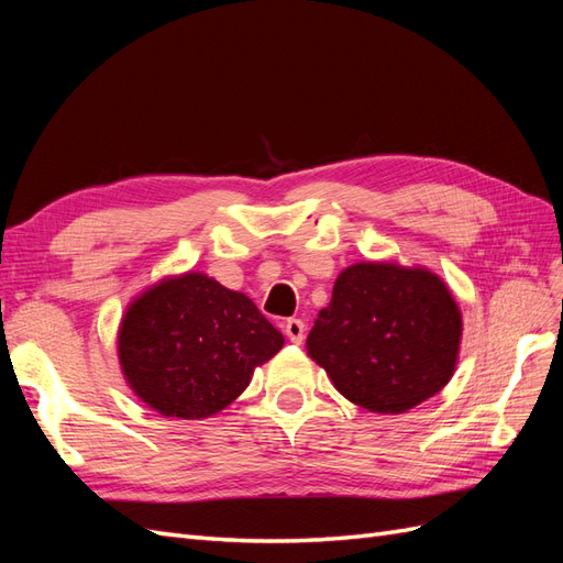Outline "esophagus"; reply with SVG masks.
Segmentation results:
<instances>
[{
  "instance_id": "obj_1",
  "label": "esophagus",
  "mask_w": 563,
  "mask_h": 563,
  "mask_svg": "<svg viewBox=\"0 0 563 563\" xmlns=\"http://www.w3.org/2000/svg\"><path fill=\"white\" fill-rule=\"evenodd\" d=\"M284 333H286L288 340H291V343L300 345L302 338H305V323H302V319H286L284 321Z\"/></svg>"
}]
</instances>
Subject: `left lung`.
<instances>
[{
    "label": "left lung",
    "mask_w": 563,
    "mask_h": 563,
    "mask_svg": "<svg viewBox=\"0 0 563 563\" xmlns=\"http://www.w3.org/2000/svg\"><path fill=\"white\" fill-rule=\"evenodd\" d=\"M463 317L428 267L354 263L308 335L335 389L373 413H404L451 380Z\"/></svg>",
    "instance_id": "obj_1"
}]
</instances>
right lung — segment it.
Here are the masks:
<instances>
[{"label": "right lung", "mask_w": 563, "mask_h": 563, "mask_svg": "<svg viewBox=\"0 0 563 563\" xmlns=\"http://www.w3.org/2000/svg\"><path fill=\"white\" fill-rule=\"evenodd\" d=\"M284 335L253 300L201 272L150 286L119 327V364L133 395L166 418L216 416L249 387Z\"/></svg>", "instance_id": "obj_1"}]
</instances>
